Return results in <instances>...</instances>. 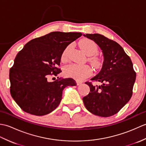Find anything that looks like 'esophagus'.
I'll return each instance as SVG.
<instances>
[{"instance_id": "34e87169", "label": "esophagus", "mask_w": 146, "mask_h": 146, "mask_svg": "<svg viewBox=\"0 0 146 146\" xmlns=\"http://www.w3.org/2000/svg\"><path fill=\"white\" fill-rule=\"evenodd\" d=\"M82 83V82H79V81H76V85H77V86H79V85H80Z\"/></svg>"}]
</instances>
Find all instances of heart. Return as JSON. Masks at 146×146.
Returning a JSON list of instances; mask_svg holds the SVG:
<instances>
[{
  "label": "heart",
  "mask_w": 146,
  "mask_h": 146,
  "mask_svg": "<svg viewBox=\"0 0 146 146\" xmlns=\"http://www.w3.org/2000/svg\"><path fill=\"white\" fill-rule=\"evenodd\" d=\"M80 47L82 50L88 56L94 55L97 52L98 48L96 43L92 40L89 39H82L80 42ZM70 46L64 49L61 55L62 60H66L68 58V51ZM94 63L98 64V61L94 59ZM64 75L68 77L75 78L78 80H82L92 75V68L88 65H78L76 64H70L64 67Z\"/></svg>",
  "instance_id": "heart-1"
}]
</instances>
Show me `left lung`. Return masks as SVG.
Returning a JSON list of instances; mask_svg holds the SVG:
<instances>
[{
    "instance_id": "1",
    "label": "left lung",
    "mask_w": 146,
    "mask_h": 146,
    "mask_svg": "<svg viewBox=\"0 0 146 146\" xmlns=\"http://www.w3.org/2000/svg\"><path fill=\"white\" fill-rule=\"evenodd\" d=\"M100 48L104 55L102 68L92 81L102 83L94 86L86 82L90 88L83 98L85 106L95 115L108 117L117 113L127 103L132 95L136 78L133 64L122 46L100 34H86Z\"/></svg>"
}]
</instances>
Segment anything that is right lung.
<instances>
[{"label": "right lung", "instance_id": "right-lung-1", "mask_svg": "<svg viewBox=\"0 0 146 146\" xmlns=\"http://www.w3.org/2000/svg\"><path fill=\"white\" fill-rule=\"evenodd\" d=\"M81 33L52 32L31 40L18 52L9 71L12 97L21 109L42 116L51 113L60 104L68 86L76 85L72 78L49 82L51 75L61 72L62 53Z\"/></svg>", "mask_w": 146, "mask_h": 146}]
</instances>
